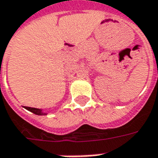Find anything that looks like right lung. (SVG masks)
<instances>
[{
    "mask_svg": "<svg viewBox=\"0 0 158 158\" xmlns=\"http://www.w3.org/2000/svg\"><path fill=\"white\" fill-rule=\"evenodd\" d=\"M24 108L26 110H27L29 111H31V113H33L35 115H46L47 113L43 111L42 109H37V108H32V107H27V106H24Z\"/></svg>",
    "mask_w": 158,
    "mask_h": 158,
    "instance_id": "obj_1",
    "label": "right lung"
}]
</instances>
